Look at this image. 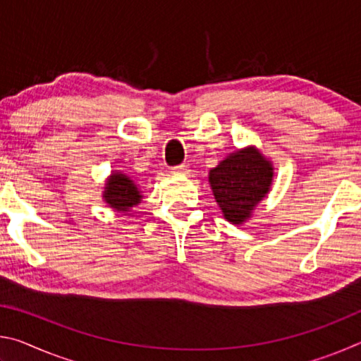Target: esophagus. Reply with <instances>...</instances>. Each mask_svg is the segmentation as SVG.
<instances>
[{
    "mask_svg": "<svg viewBox=\"0 0 361 361\" xmlns=\"http://www.w3.org/2000/svg\"><path fill=\"white\" fill-rule=\"evenodd\" d=\"M170 170H172V173L175 175H181V173H188L189 167L185 166V164H180V166H173Z\"/></svg>",
    "mask_w": 361,
    "mask_h": 361,
    "instance_id": "34e87169",
    "label": "esophagus"
}]
</instances>
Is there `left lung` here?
I'll return each instance as SVG.
<instances>
[{
  "instance_id": "left-lung-1",
  "label": "left lung",
  "mask_w": 361,
  "mask_h": 361,
  "mask_svg": "<svg viewBox=\"0 0 361 361\" xmlns=\"http://www.w3.org/2000/svg\"><path fill=\"white\" fill-rule=\"evenodd\" d=\"M272 175L271 162L253 148L234 152L210 170V185L224 218L234 224L243 223L267 194Z\"/></svg>"
}]
</instances>
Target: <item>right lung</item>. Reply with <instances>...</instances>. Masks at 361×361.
<instances>
[{"label": "right lung", "instance_id": "add662e5", "mask_svg": "<svg viewBox=\"0 0 361 361\" xmlns=\"http://www.w3.org/2000/svg\"><path fill=\"white\" fill-rule=\"evenodd\" d=\"M105 189L106 191L103 197H105L106 204L119 212H129L130 207L140 204V199H142L135 183L124 173L113 175L108 180Z\"/></svg>", "mask_w": 361, "mask_h": 361}]
</instances>
